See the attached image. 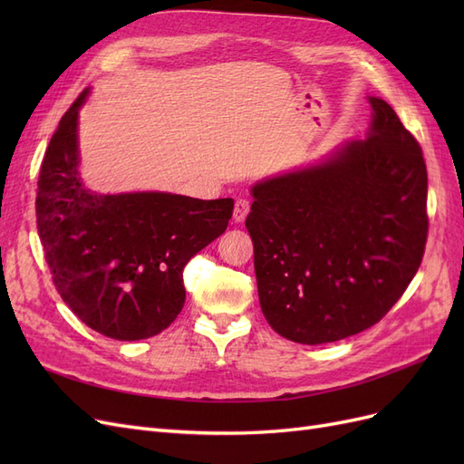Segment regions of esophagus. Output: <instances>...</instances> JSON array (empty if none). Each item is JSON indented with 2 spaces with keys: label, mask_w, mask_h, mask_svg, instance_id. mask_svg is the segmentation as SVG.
Listing matches in <instances>:
<instances>
[{
  "label": "esophagus",
  "mask_w": 464,
  "mask_h": 464,
  "mask_svg": "<svg viewBox=\"0 0 464 464\" xmlns=\"http://www.w3.org/2000/svg\"><path fill=\"white\" fill-rule=\"evenodd\" d=\"M247 213H249V201L240 198L236 201V207H234V222H244Z\"/></svg>",
  "instance_id": "esophagus-1"
}]
</instances>
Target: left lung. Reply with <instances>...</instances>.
<instances>
[{"mask_svg": "<svg viewBox=\"0 0 464 464\" xmlns=\"http://www.w3.org/2000/svg\"><path fill=\"white\" fill-rule=\"evenodd\" d=\"M368 102L366 139L251 186L246 227L261 312L294 343L325 344L370 329L424 256L422 149L383 98Z\"/></svg>", "mask_w": 464, "mask_h": 464, "instance_id": "left-lung-1", "label": "left lung"}]
</instances>
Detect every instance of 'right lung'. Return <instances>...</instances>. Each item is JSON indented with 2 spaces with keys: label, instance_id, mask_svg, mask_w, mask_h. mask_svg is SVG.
<instances>
[{
  "label": "right lung",
  "instance_id": "obj_1",
  "mask_svg": "<svg viewBox=\"0 0 464 464\" xmlns=\"http://www.w3.org/2000/svg\"><path fill=\"white\" fill-rule=\"evenodd\" d=\"M89 94L65 111L42 160L38 236L72 312L110 339L141 341L181 312L184 266L227 230L234 199L89 189L79 172V111Z\"/></svg>",
  "mask_w": 464,
  "mask_h": 464
}]
</instances>
